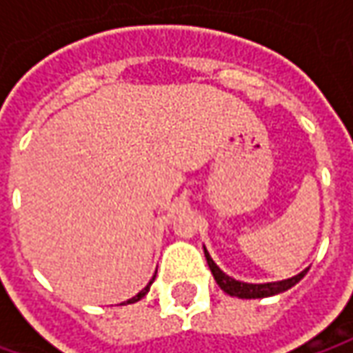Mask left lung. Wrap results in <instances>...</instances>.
Returning a JSON list of instances; mask_svg holds the SVG:
<instances>
[{
	"label": "left lung",
	"instance_id": "1",
	"mask_svg": "<svg viewBox=\"0 0 353 353\" xmlns=\"http://www.w3.org/2000/svg\"><path fill=\"white\" fill-rule=\"evenodd\" d=\"M203 253H205L207 265H209L211 272H213L215 283L219 284V288H221L223 292H227L229 296H237V299H267V296L281 294V292H284V290L292 288L296 283H300V281L304 279V274L308 272V268H304V270L299 272L296 276L286 279V281H279V283H265V284L241 283V281H235L233 276L225 274L221 268L215 265V261L209 256L205 247H203Z\"/></svg>",
	"mask_w": 353,
	"mask_h": 353
}]
</instances>
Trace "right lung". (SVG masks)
I'll use <instances>...</instances> for the list:
<instances>
[{"label": "right lung", "instance_id": "obj_1", "mask_svg": "<svg viewBox=\"0 0 353 353\" xmlns=\"http://www.w3.org/2000/svg\"><path fill=\"white\" fill-rule=\"evenodd\" d=\"M154 279H156V276H154ZM154 279H152V281H150V283L146 284V288H144V290H140V292H138L136 296H132L130 300H126L124 304H132V302H138V300H140V299H144V296H146V294H148V290H150V284L154 283Z\"/></svg>", "mask_w": 353, "mask_h": 353}]
</instances>
